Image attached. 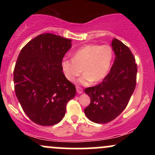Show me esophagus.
<instances>
[{
  "mask_svg": "<svg viewBox=\"0 0 155 155\" xmlns=\"http://www.w3.org/2000/svg\"><path fill=\"white\" fill-rule=\"evenodd\" d=\"M76 91L79 94H81L83 92V89L79 86H76Z\"/></svg>",
  "mask_w": 155,
  "mask_h": 155,
  "instance_id": "1",
  "label": "esophagus"
}]
</instances>
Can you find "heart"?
I'll use <instances>...</instances> for the list:
<instances>
[{
  "label": "heart",
  "mask_w": 155,
  "mask_h": 155,
  "mask_svg": "<svg viewBox=\"0 0 155 155\" xmlns=\"http://www.w3.org/2000/svg\"><path fill=\"white\" fill-rule=\"evenodd\" d=\"M113 51L110 46L87 44L77 49L73 55V59H65L61 65L65 77L69 81H75L82 72L80 83L87 84L91 81L103 79L109 70Z\"/></svg>",
  "instance_id": "heart-1"
}]
</instances>
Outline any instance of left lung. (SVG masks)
I'll use <instances>...</instances> for the list:
<instances>
[{
	"label": "left lung",
	"mask_w": 155,
	"mask_h": 155,
	"mask_svg": "<svg viewBox=\"0 0 155 155\" xmlns=\"http://www.w3.org/2000/svg\"><path fill=\"white\" fill-rule=\"evenodd\" d=\"M111 45L116 58L110 72L99 84L84 90L90 97L84 113L95 123H107L117 118L127 107L136 86L138 68L132 51L117 38Z\"/></svg>",
	"instance_id": "obj_1"
}]
</instances>
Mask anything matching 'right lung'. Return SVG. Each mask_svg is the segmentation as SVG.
I'll return each mask as SVG.
<instances>
[{
	"label": "right lung",
	"instance_id": "1",
	"mask_svg": "<svg viewBox=\"0 0 155 155\" xmlns=\"http://www.w3.org/2000/svg\"><path fill=\"white\" fill-rule=\"evenodd\" d=\"M71 40L43 33L22 48L14 69L15 94L26 115L42 126L58 124L76 87L66 79L62 61Z\"/></svg>",
	"mask_w": 155,
	"mask_h": 155
}]
</instances>
